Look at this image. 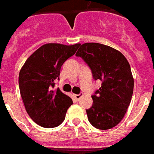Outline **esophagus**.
<instances>
[{
  "label": "esophagus",
  "instance_id": "esophagus-1",
  "mask_svg": "<svg viewBox=\"0 0 154 154\" xmlns=\"http://www.w3.org/2000/svg\"><path fill=\"white\" fill-rule=\"evenodd\" d=\"M82 97V95L81 94H75V99L76 100H79V99H80V97Z\"/></svg>",
  "mask_w": 154,
  "mask_h": 154
}]
</instances>
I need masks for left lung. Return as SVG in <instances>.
<instances>
[{"mask_svg": "<svg viewBox=\"0 0 154 154\" xmlns=\"http://www.w3.org/2000/svg\"><path fill=\"white\" fill-rule=\"evenodd\" d=\"M90 67L95 80L103 81L92 96L93 106L86 110L88 122L99 130H109L122 122L134 90L131 66L115 48L97 42L80 45L75 54Z\"/></svg>", "mask_w": 154, "mask_h": 154, "instance_id": "1", "label": "left lung"}]
</instances>
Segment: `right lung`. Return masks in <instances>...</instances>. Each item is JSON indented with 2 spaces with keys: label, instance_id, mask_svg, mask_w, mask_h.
Here are the masks:
<instances>
[{
  "label": "right lung",
  "instance_id": "obj_1",
  "mask_svg": "<svg viewBox=\"0 0 154 154\" xmlns=\"http://www.w3.org/2000/svg\"><path fill=\"white\" fill-rule=\"evenodd\" d=\"M79 43H47L36 50L20 69L19 86L27 113L42 127L60 125L66 117L72 99L60 88L53 89L60 68L75 53Z\"/></svg>",
  "mask_w": 154,
  "mask_h": 154
}]
</instances>
